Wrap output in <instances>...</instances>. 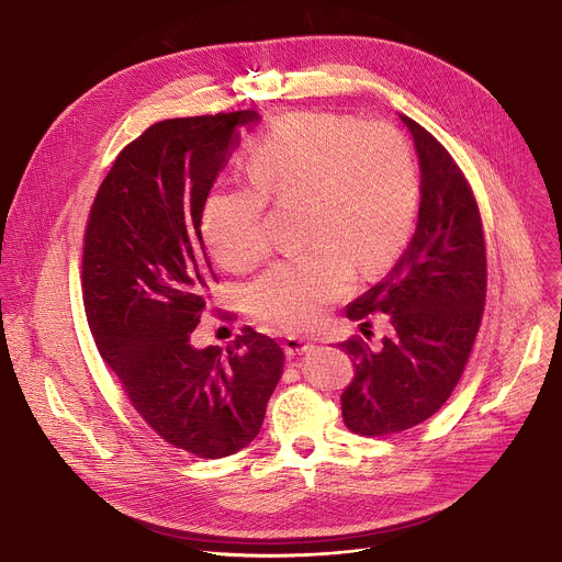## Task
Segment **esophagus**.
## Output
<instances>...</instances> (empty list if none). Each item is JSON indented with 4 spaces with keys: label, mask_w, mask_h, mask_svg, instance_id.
<instances>
[{
    "label": "esophagus",
    "mask_w": 562,
    "mask_h": 562,
    "mask_svg": "<svg viewBox=\"0 0 562 562\" xmlns=\"http://www.w3.org/2000/svg\"><path fill=\"white\" fill-rule=\"evenodd\" d=\"M314 347H316V345H314L312 340L302 338V336H286V338H284V349H286V353H291V356L307 353V351H312Z\"/></svg>",
    "instance_id": "1"
}]
</instances>
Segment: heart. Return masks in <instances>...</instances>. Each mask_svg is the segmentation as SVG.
<instances>
[{"label": "heart", "instance_id": "b5f03b06", "mask_svg": "<svg viewBox=\"0 0 562 562\" xmlns=\"http://www.w3.org/2000/svg\"><path fill=\"white\" fill-rule=\"evenodd\" d=\"M248 183L215 186L201 211L213 258L244 271L267 252V196L302 199L310 244L271 265L248 286L250 312L286 329L321 321L363 273L383 269L413 228L419 177L405 136L387 123L331 112L280 121L246 159Z\"/></svg>", "mask_w": 562, "mask_h": 562}]
</instances>
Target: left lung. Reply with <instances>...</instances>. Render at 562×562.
<instances>
[{
	"instance_id": "8db88e82",
	"label": "left lung",
	"mask_w": 562,
	"mask_h": 562,
	"mask_svg": "<svg viewBox=\"0 0 562 562\" xmlns=\"http://www.w3.org/2000/svg\"><path fill=\"white\" fill-rule=\"evenodd\" d=\"M398 119L419 159L417 231L387 276L345 310L349 321L385 314L390 334L379 347L361 338L340 342L356 368L340 396L342 419L368 437L413 428L448 401L467 368L486 297L475 196L443 145L413 119Z\"/></svg>"
}]
</instances>
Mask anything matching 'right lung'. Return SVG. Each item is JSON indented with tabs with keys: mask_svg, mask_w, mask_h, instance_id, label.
Segmentation results:
<instances>
[{
	"mask_svg": "<svg viewBox=\"0 0 562 562\" xmlns=\"http://www.w3.org/2000/svg\"><path fill=\"white\" fill-rule=\"evenodd\" d=\"M260 114L147 127L100 183L82 248L85 314L100 356L161 439L203 459L258 437L282 376V347L252 327L222 349L190 334L215 282L201 211L239 132Z\"/></svg>",
	"mask_w": 562,
	"mask_h": 562,
	"instance_id": "1",
	"label": "right lung"
}]
</instances>
